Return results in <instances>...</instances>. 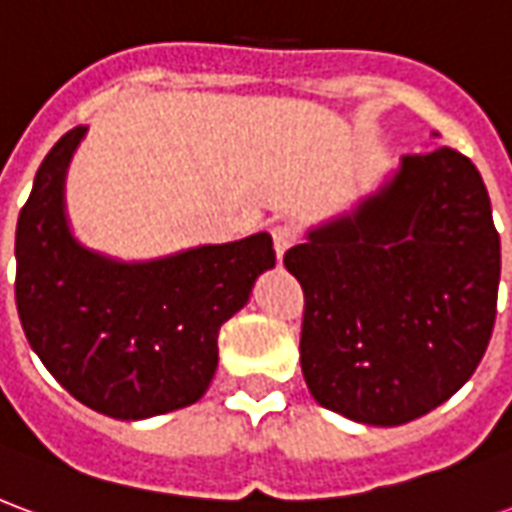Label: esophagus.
Here are the masks:
<instances>
[{"mask_svg":"<svg viewBox=\"0 0 512 512\" xmlns=\"http://www.w3.org/2000/svg\"><path fill=\"white\" fill-rule=\"evenodd\" d=\"M271 235H274V249H277V257L282 260V255L288 252L290 246L296 244V227H293V224H277V227L271 230Z\"/></svg>","mask_w":512,"mask_h":512,"instance_id":"esophagus-1","label":"esophagus"}]
</instances>
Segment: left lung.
<instances>
[{
	"instance_id": "obj_1",
	"label": "left lung",
	"mask_w": 512,
	"mask_h": 512,
	"mask_svg": "<svg viewBox=\"0 0 512 512\" xmlns=\"http://www.w3.org/2000/svg\"><path fill=\"white\" fill-rule=\"evenodd\" d=\"M285 268L304 288L310 395L362 425L450 400L494 332L499 233L480 172L452 147L400 158L351 211L310 227Z\"/></svg>"
}]
</instances>
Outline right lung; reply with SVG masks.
<instances>
[{
	"mask_svg": "<svg viewBox=\"0 0 512 512\" xmlns=\"http://www.w3.org/2000/svg\"><path fill=\"white\" fill-rule=\"evenodd\" d=\"M79 126L43 158L16 227V307L32 351L79 403L158 417L197 403L219 365V329L274 268L271 235L120 260L84 246L65 211Z\"/></svg>",
	"mask_w": 512,
	"mask_h": 512,
	"instance_id": "right-lung-1",
	"label": "right lung"
}]
</instances>
